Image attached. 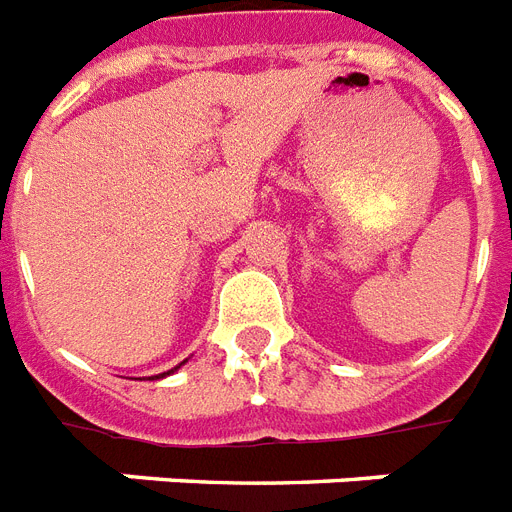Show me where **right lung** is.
Returning a JSON list of instances; mask_svg holds the SVG:
<instances>
[{
  "label": "right lung",
  "mask_w": 512,
  "mask_h": 512,
  "mask_svg": "<svg viewBox=\"0 0 512 512\" xmlns=\"http://www.w3.org/2000/svg\"><path fill=\"white\" fill-rule=\"evenodd\" d=\"M185 362H187V359H185ZM185 362H182V365H185ZM182 365H177V367H171V370H169V372H161V375H153V378H150V380H161V378H166V375H171V372H177V370H179V367H182Z\"/></svg>",
  "instance_id": "1"
}]
</instances>
